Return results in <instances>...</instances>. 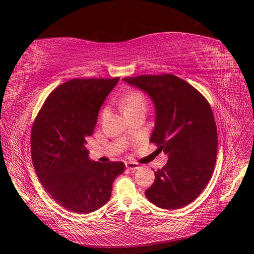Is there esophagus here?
Instances as JSON below:
<instances>
[{
    "label": "esophagus",
    "instance_id": "34e87169",
    "mask_svg": "<svg viewBox=\"0 0 254 254\" xmlns=\"http://www.w3.org/2000/svg\"><path fill=\"white\" fill-rule=\"evenodd\" d=\"M126 167L128 168L129 171H131V172H135L136 170H139V168H140L139 164H136L134 162H127L126 163Z\"/></svg>",
    "mask_w": 254,
    "mask_h": 254
}]
</instances>
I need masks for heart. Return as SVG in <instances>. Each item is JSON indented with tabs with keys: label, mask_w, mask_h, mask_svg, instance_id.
I'll list each match as a JSON object with an SVG mask.
<instances>
[{
	"label": "heart",
	"mask_w": 254,
	"mask_h": 254,
	"mask_svg": "<svg viewBox=\"0 0 254 254\" xmlns=\"http://www.w3.org/2000/svg\"><path fill=\"white\" fill-rule=\"evenodd\" d=\"M121 106H122L123 111H124V113H126L128 111L135 110V109H145L146 102L142 93L133 91L123 97V99L121 101Z\"/></svg>",
	"instance_id": "1"
}]
</instances>
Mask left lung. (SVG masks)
I'll return each mask as SVG.
<instances>
[{
    "label": "left lung",
    "mask_w": 254,
    "mask_h": 254,
    "mask_svg": "<svg viewBox=\"0 0 254 254\" xmlns=\"http://www.w3.org/2000/svg\"><path fill=\"white\" fill-rule=\"evenodd\" d=\"M145 92L155 107L149 142L168 156L155 172L145 196L165 210L194 201L211 179L217 156V128L206 99L190 83L172 74L123 78Z\"/></svg>",
    "instance_id": "left-lung-1"
}]
</instances>
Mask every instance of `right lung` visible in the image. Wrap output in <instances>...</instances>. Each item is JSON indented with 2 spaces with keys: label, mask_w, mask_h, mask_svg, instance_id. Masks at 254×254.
I'll list each match as a JSON object with an SVG mask.
<instances>
[{
  "label": "right lung",
  "mask_w": 254,
  "mask_h": 254,
  "mask_svg": "<svg viewBox=\"0 0 254 254\" xmlns=\"http://www.w3.org/2000/svg\"><path fill=\"white\" fill-rule=\"evenodd\" d=\"M120 78L72 79L47 98L32 129V160L43 188L58 204L75 213L94 212L109 201L123 162L89 158L88 136L98 112Z\"/></svg>",
  "instance_id": "add662e5"
}]
</instances>
